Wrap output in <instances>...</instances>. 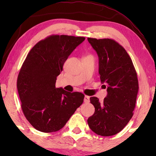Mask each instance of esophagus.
I'll return each instance as SVG.
<instances>
[{"label":"esophagus","instance_id":"34e87169","mask_svg":"<svg viewBox=\"0 0 156 156\" xmlns=\"http://www.w3.org/2000/svg\"><path fill=\"white\" fill-rule=\"evenodd\" d=\"M84 102H85V103H89V96L86 95L85 97H84Z\"/></svg>","mask_w":156,"mask_h":156}]
</instances>
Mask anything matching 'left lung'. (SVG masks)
I'll list each match as a JSON object with an SVG mask.
<instances>
[{
  "instance_id": "left-lung-1",
  "label": "left lung",
  "mask_w": 156,
  "mask_h": 156,
  "mask_svg": "<svg viewBox=\"0 0 156 156\" xmlns=\"http://www.w3.org/2000/svg\"><path fill=\"white\" fill-rule=\"evenodd\" d=\"M87 39L98 55L100 78L108 92L103 102L90 98L95 111L87 122L96 134L110 136L120 132L133 117L139 91L136 71L125 48L114 39Z\"/></svg>"
}]
</instances>
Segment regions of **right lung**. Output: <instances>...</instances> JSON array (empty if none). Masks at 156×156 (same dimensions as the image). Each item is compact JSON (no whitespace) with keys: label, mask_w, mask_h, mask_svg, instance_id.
<instances>
[{"label":"right lung","mask_w":156,"mask_h":156,"mask_svg":"<svg viewBox=\"0 0 156 156\" xmlns=\"http://www.w3.org/2000/svg\"><path fill=\"white\" fill-rule=\"evenodd\" d=\"M85 37L51 35L32 48L23 62L17 87L27 120L41 132L58 131L83 103L84 94L55 88L68 56Z\"/></svg>","instance_id":"1"}]
</instances>
